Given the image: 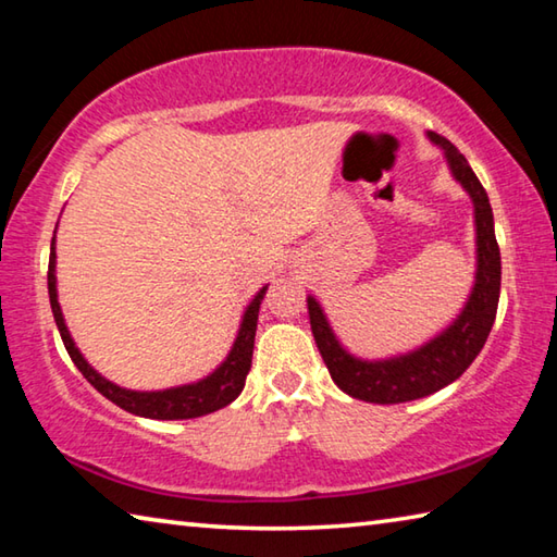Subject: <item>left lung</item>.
<instances>
[{
	"label": "left lung",
	"instance_id": "left-lung-1",
	"mask_svg": "<svg viewBox=\"0 0 557 557\" xmlns=\"http://www.w3.org/2000/svg\"><path fill=\"white\" fill-rule=\"evenodd\" d=\"M430 139L445 149L451 174L467 188L476 213V282L471 289L465 312L447 332L432 338L418 351L391 358V361H358L338 346L336 336L326 324L322 307L314 297L307 299L309 322L319 354H322L334 383L351 398L393 405L425 398L437 393L465 373L471 361L482 351L488 332H492L498 295H502V252H498L494 233V213L488 203L486 188L471 172L469 162L459 149L437 132H430Z\"/></svg>",
	"mask_w": 557,
	"mask_h": 557
}]
</instances>
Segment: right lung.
<instances>
[{
	"mask_svg": "<svg viewBox=\"0 0 557 557\" xmlns=\"http://www.w3.org/2000/svg\"><path fill=\"white\" fill-rule=\"evenodd\" d=\"M265 292H268V287H262L256 295V299L250 301V307L245 309V317H243L238 338H235V344H233V351L228 354V358H225L221 369L213 371L209 379H203L194 385H182V388L159 391V393L125 391V388H120V385L106 381L100 373L90 369V366L86 363V358H83L78 348H75L69 329H65V324H63L59 299H55V248L51 240L49 297H51V312L55 319V326H59V332H61L65 351H69L71 361L78 366V371L86 375V381L92 385V388L106 395L108 400L120 405L122 410H127L132 414H143V418H152V420L201 418V414H209L238 398L243 385H245V379H248L250 363H252L258 312H260V301H262V297H265Z\"/></svg>",
	"mask_w": 557,
	"mask_h": 557,
	"instance_id": "right-lung-1",
	"label": "right lung"
}]
</instances>
